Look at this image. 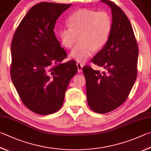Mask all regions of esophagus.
Returning <instances> with one entry per match:
<instances>
[{
    "label": "esophagus",
    "mask_w": 151,
    "mask_h": 151,
    "mask_svg": "<svg viewBox=\"0 0 151 151\" xmlns=\"http://www.w3.org/2000/svg\"><path fill=\"white\" fill-rule=\"evenodd\" d=\"M76 65H77V68H78V72L80 73L82 71V68H83V65L81 63H76Z\"/></svg>",
    "instance_id": "1"
}]
</instances>
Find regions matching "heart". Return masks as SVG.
<instances>
[{
    "label": "heart",
    "mask_w": 151,
    "mask_h": 151,
    "mask_svg": "<svg viewBox=\"0 0 151 151\" xmlns=\"http://www.w3.org/2000/svg\"><path fill=\"white\" fill-rule=\"evenodd\" d=\"M69 27L59 29L57 36L65 48L71 49L79 37L80 43L69 56L76 61L84 63L94 53L108 43L112 30V20L108 12L81 9L70 16Z\"/></svg>",
    "instance_id": "heart-1"
}]
</instances>
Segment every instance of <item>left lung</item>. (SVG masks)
I'll list each match as a JSON object with an SVG mask.
<instances>
[{
	"label": "left lung",
	"mask_w": 151,
	"mask_h": 151,
	"mask_svg": "<svg viewBox=\"0 0 151 151\" xmlns=\"http://www.w3.org/2000/svg\"><path fill=\"white\" fill-rule=\"evenodd\" d=\"M111 8L112 30L108 43L92 62L104 68L100 72L83 67L87 102L90 109L106 114L118 108L127 99L137 76L139 49L127 16L116 4L100 1Z\"/></svg>",
	"instance_id": "obj_1"
}]
</instances>
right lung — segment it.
I'll list each match as a JSON object with an SVG mask.
<instances>
[{
    "instance_id": "right-lung-1",
    "label": "right lung",
    "mask_w": 151,
    "mask_h": 151,
    "mask_svg": "<svg viewBox=\"0 0 151 151\" xmlns=\"http://www.w3.org/2000/svg\"><path fill=\"white\" fill-rule=\"evenodd\" d=\"M70 6L47 2L34 5L12 38L11 78L22 102L37 114H53L61 108L77 72L75 61L61 63L67 53L53 31L57 19Z\"/></svg>"
}]
</instances>
